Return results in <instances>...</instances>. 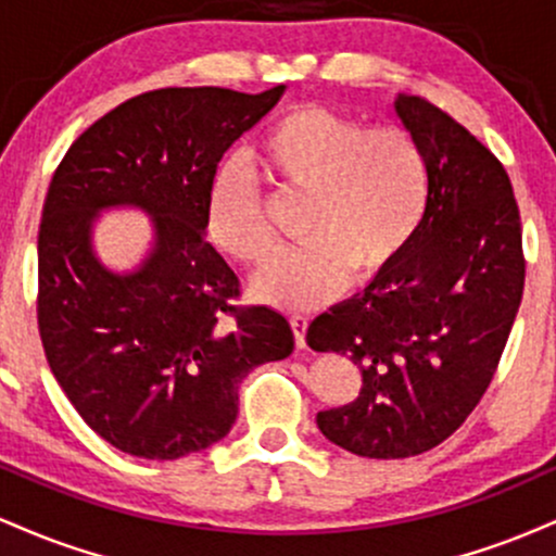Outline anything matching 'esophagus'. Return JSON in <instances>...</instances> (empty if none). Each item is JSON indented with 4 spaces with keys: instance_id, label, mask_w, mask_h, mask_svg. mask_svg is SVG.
Returning <instances> with one entry per match:
<instances>
[{
    "instance_id": "obj_1",
    "label": "esophagus",
    "mask_w": 556,
    "mask_h": 556,
    "mask_svg": "<svg viewBox=\"0 0 556 556\" xmlns=\"http://www.w3.org/2000/svg\"><path fill=\"white\" fill-rule=\"evenodd\" d=\"M308 321L311 318L305 314H290V327H292V334H295V344L298 348H305V329H308Z\"/></svg>"
}]
</instances>
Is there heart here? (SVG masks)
<instances>
[{"mask_svg":"<svg viewBox=\"0 0 556 556\" xmlns=\"http://www.w3.org/2000/svg\"><path fill=\"white\" fill-rule=\"evenodd\" d=\"M256 164L277 193L305 198L300 235L308 242L256 279L271 303L316 305L340 295L350 274L358 282L387 277L429 216V156L405 127H368L331 106L300 104L266 127ZM206 232L240 264L277 256L264 195L240 164H225L208 185Z\"/></svg>","mask_w":556,"mask_h":556,"instance_id":"heart-1","label":"heart"}]
</instances>
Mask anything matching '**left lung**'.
<instances>
[{"instance_id": "obj_1", "label": "left lung", "mask_w": 556, "mask_h": 556, "mask_svg": "<svg viewBox=\"0 0 556 556\" xmlns=\"http://www.w3.org/2000/svg\"><path fill=\"white\" fill-rule=\"evenodd\" d=\"M397 114L429 156V216L387 277L305 334L316 353L361 366L358 397L316 424L374 460L424 455L460 429L500 368L526 285L520 208L500 159L424 96H400Z\"/></svg>"}]
</instances>
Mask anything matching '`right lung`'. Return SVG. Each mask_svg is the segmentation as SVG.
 Returning <instances> with one entry per match:
<instances>
[{
  "instance_id": "add662e5",
  "label": "right lung",
  "mask_w": 556,
  "mask_h": 556,
  "mask_svg": "<svg viewBox=\"0 0 556 556\" xmlns=\"http://www.w3.org/2000/svg\"><path fill=\"white\" fill-rule=\"evenodd\" d=\"M229 88H159L96 119L56 167L38 227L36 318L49 368L104 442L177 460L232 429L238 389L295 348L266 305H240V279L206 240L219 159L277 104ZM132 202L155 216L157 248L127 278L92 258L99 207Z\"/></svg>"
}]
</instances>
